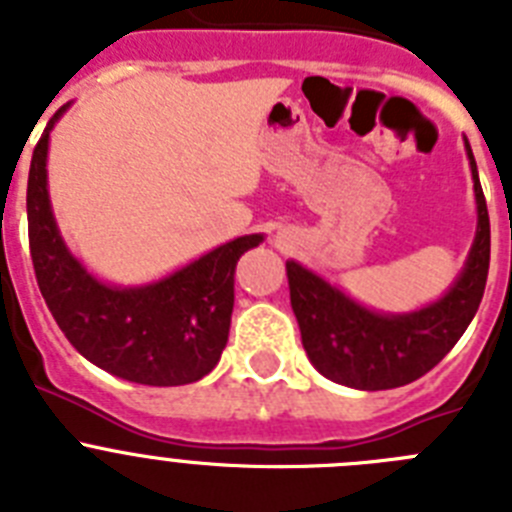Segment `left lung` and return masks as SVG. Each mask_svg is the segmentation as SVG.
Returning a JSON list of instances; mask_svg holds the SVG:
<instances>
[{"mask_svg":"<svg viewBox=\"0 0 512 512\" xmlns=\"http://www.w3.org/2000/svg\"><path fill=\"white\" fill-rule=\"evenodd\" d=\"M467 146L477 200V233L467 264L436 302L413 312H377L348 297L320 274L287 261L289 300L312 366L330 382L354 390H392L431 372L477 315L490 269V215L477 161Z\"/></svg>","mask_w":512,"mask_h":512,"instance_id":"obj_1","label":"left lung"}]
</instances>
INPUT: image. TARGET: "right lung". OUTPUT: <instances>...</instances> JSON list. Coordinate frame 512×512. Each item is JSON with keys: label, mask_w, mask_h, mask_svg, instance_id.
Instances as JSON below:
<instances>
[{"label": "right lung", "mask_w": 512, "mask_h": 512, "mask_svg": "<svg viewBox=\"0 0 512 512\" xmlns=\"http://www.w3.org/2000/svg\"><path fill=\"white\" fill-rule=\"evenodd\" d=\"M69 107L45 125L27 176V235L45 305L71 346L104 372L148 387L197 382L215 369L228 343L235 264L264 235L233 238L138 287L94 277L63 241L48 194L51 130Z\"/></svg>", "instance_id": "add662e5"}]
</instances>
